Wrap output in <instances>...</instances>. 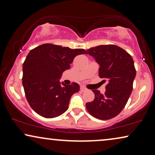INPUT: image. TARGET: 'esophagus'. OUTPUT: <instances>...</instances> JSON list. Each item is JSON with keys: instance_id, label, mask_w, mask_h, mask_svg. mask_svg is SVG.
Masks as SVG:
<instances>
[{"instance_id": "1", "label": "esophagus", "mask_w": 155, "mask_h": 155, "mask_svg": "<svg viewBox=\"0 0 155 155\" xmlns=\"http://www.w3.org/2000/svg\"><path fill=\"white\" fill-rule=\"evenodd\" d=\"M86 90H87V89L86 88H84V87H83V86L81 87V91H83V92H84V91H86Z\"/></svg>"}]
</instances>
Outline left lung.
I'll use <instances>...</instances> for the list:
<instances>
[{"label":"left lung","mask_w":155,"mask_h":155,"mask_svg":"<svg viewBox=\"0 0 155 155\" xmlns=\"http://www.w3.org/2000/svg\"><path fill=\"white\" fill-rule=\"evenodd\" d=\"M86 54L100 65L99 77L107 81L104 94L93 90L95 99L87 102L88 112L95 118L107 120L117 116L131 94L136 75L132 57L115 45H101L88 49Z\"/></svg>","instance_id":"1"}]
</instances>
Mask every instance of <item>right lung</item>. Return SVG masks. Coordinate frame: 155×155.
Masks as SVG:
<instances>
[{"mask_svg":"<svg viewBox=\"0 0 155 155\" xmlns=\"http://www.w3.org/2000/svg\"><path fill=\"white\" fill-rule=\"evenodd\" d=\"M81 54L86 51L51 43L30 51L23 64L22 84L27 101L37 114L54 118L66 112L71 95L80 86L77 83L61 84L60 79L74 58Z\"/></svg>","mask_w":155,"mask_h":155,"instance_id":"add662e5","label":"right lung"}]
</instances>
